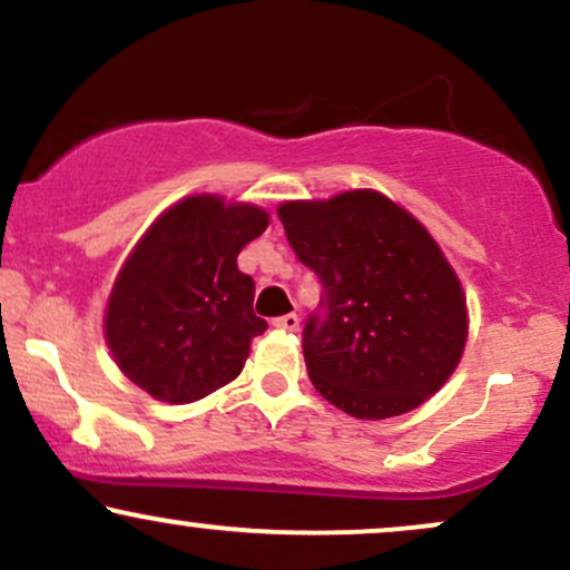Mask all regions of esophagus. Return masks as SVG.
Returning <instances> with one entry per match:
<instances>
[{"mask_svg": "<svg viewBox=\"0 0 570 570\" xmlns=\"http://www.w3.org/2000/svg\"><path fill=\"white\" fill-rule=\"evenodd\" d=\"M273 326H276V330L297 332V330H299V318H297V313H286V316L273 318Z\"/></svg>", "mask_w": 570, "mask_h": 570, "instance_id": "obj_1", "label": "esophagus"}]
</instances>
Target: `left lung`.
<instances>
[{"mask_svg": "<svg viewBox=\"0 0 570 570\" xmlns=\"http://www.w3.org/2000/svg\"><path fill=\"white\" fill-rule=\"evenodd\" d=\"M322 281L303 330L311 383L362 421L404 415L448 383L466 345L461 281L426 227L375 189L278 206Z\"/></svg>", "mask_w": 570, "mask_h": 570, "instance_id": "8db88e82", "label": "left lung"}]
</instances>
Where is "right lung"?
Segmentation results:
<instances>
[{"instance_id":"obj_1","label":"right lung","mask_w":570,"mask_h":570,"mask_svg":"<svg viewBox=\"0 0 570 570\" xmlns=\"http://www.w3.org/2000/svg\"><path fill=\"white\" fill-rule=\"evenodd\" d=\"M271 217L252 203L193 195L155 219L117 276L104 335L128 381L160 402L187 404L244 370L267 330L238 254Z\"/></svg>"}]
</instances>
